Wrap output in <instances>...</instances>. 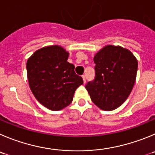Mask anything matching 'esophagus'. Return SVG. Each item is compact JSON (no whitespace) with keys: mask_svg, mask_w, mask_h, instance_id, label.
Instances as JSON below:
<instances>
[{"mask_svg":"<svg viewBox=\"0 0 155 155\" xmlns=\"http://www.w3.org/2000/svg\"><path fill=\"white\" fill-rule=\"evenodd\" d=\"M82 79H83V82H84V83H86V76H85V75H83V76H82Z\"/></svg>","mask_w":155,"mask_h":155,"instance_id":"34e87169","label":"esophagus"}]
</instances>
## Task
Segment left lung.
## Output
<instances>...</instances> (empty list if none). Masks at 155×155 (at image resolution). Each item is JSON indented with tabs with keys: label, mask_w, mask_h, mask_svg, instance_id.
I'll use <instances>...</instances> for the list:
<instances>
[{
	"label": "left lung",
	"mask_w": 155,
	"mask_h": 155,
	"mask_svg": "<svg viewBox=\"0 0 155 155\" xmlns=\"http://www.w3.org/2000/svg\"><path fill=\"white\" fill-rule=\"evenodd\" d=\"M95 79L86 84L93 103L104 111H112L124 103L133 89L138 60L131 51L108 45L94 56Z\"/></svg>",
	"instance_id": "obj_1"
}]
</instances>
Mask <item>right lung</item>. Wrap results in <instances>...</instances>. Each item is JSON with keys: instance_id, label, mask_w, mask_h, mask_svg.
Instances as JSON below:
<instances>
[{"instance_id": "1", "label": "right lung", "mask_w": 155, "mask_h": 155, "mask_svg": "<svg viewBox=\"0 0 155 155\" xmlns=\"http://www.w3.org/2000/svg\"><path fill=\"white\" fill-rule=\"evenodd\" d=\"M69 53L60 46H48L33 53L27 62L32 92L40 104L59 111L72 102L75 91L83 84L75 66L67 62Z\"/></svg>"}]
</instances>
